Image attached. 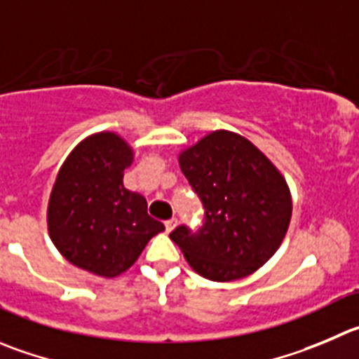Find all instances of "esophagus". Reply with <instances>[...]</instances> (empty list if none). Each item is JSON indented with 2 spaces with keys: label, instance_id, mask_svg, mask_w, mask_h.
I'll return each instance as SVG.
<instances>
[{
  "label": "esophagus",
  "instance_id": "obj_1",
  "mask_svg": "<svg viewBox=\"0 0 359 359\" xmlns=\"http://www.w3.org/2000/svg\"><path fill=\"white\" fill-rule=\"evenodd\" d=\"M176 224H177L176 218H170V220H167L165 222V231H167V233H170V231H172V229L176 227Z\"/></svg>",
  "mask_w": 359,
  "mask_h": 359
}]
</instances>
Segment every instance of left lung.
Segmentation results:
<instances>
[{"mask_svg":"<svg viewBox=\"0 0 359 359\" xmlns=\"http://www.w3.org/2000/svg\"><path fill=\"white\" fill-rule=\"evenodd\" d=\"M180 167L204 208L203 225L169 234L189 264L215 282L240 280L261 268L287 233V183L241 135L217 130L180 155Z\"/></svg>","mask_w":359,"mask_h":359,"instance_id":"obj_1","label":"left lung"}]
</instances>
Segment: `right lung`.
Masks as SVG:
<instances>
[{
  "label": "right lung",
  "instance_id": "add662e5",
  "mask_svg": "<svg viewBox=\"0 0 359 359\" xmlns=\"http://www.w3.org/2000/svg\"><path fill=\"white\" fill-rule=\"evenodd\" d=\"M132 158L119 135H91L68 155L50 192V240L67 261L98 276L112 278L130 268L148 241L165 231L148 215L144 197L123 187Z\"/></svg>",
  "mask_w": 359,
  "mask_h": 359
}]
</instances>
